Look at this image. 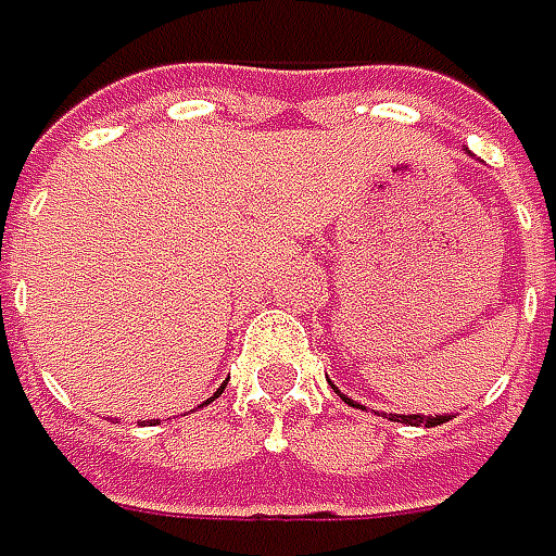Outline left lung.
Listing matches in <instances>:
<instances>
[{
  "mask_svg": "<svg viewBox=\"0 0 556 556\" xmlns=\"http://www.w3.org/2000/svg\"><path fill=\"white\" fill-rule=\"evenodd\" d=\"M348 403H353L350 397H344ZM356 406V403H353ZM451 416H403V413H391V422H409V426H441V422H447Z\"/></svg>",
  "mask_w": 556,
  "mask_h": 556,
  "instance_id": "1",
  "label": "left lung"
}]
</instances>
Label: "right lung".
I'll return each mask as SVG.
<instances>
[{"label": "right lung", "instance_id": "add662e5", "mask_svg": "<svg viewBox=\"0 0 556 556\" xmlns=\"http://www.w3.org/2000/svg\"><path fill=\"white\" fill-rule=\"evenodd\" d=\"M225 384H228V381H225ZM225 384H222V388H218V391H215V397H218V394H222V391H225ZM208 401H212V397H208Z\"/></svg>", "mask_w": 556, "mask_h": 556}]
</instances>
